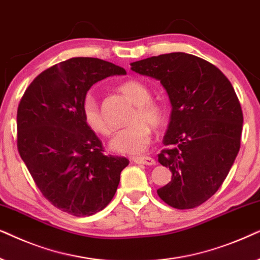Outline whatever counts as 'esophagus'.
Here are the masks:
<instances>
[{
	"instance_id": "obj_1",
	"label": "esophagus",
	"mask_w": 260,
	"mask_h": 260,
	"mask_svg": "<svg viewBox=\"0 0 260 260\" xmlns=\"http://www.w3.org/2000/svg\"><path fill=\"white\" fill-rule=\"evenodd\" d=\"M133 161L136 164H144V165H155V160L153 158L147 157V155H143V157H134Z\"/></svg>"
}]
</instances>
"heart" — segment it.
<instances>
[{"label": "heart", "mask_w": 260, "mask_h": 260, "mask_svg": "<svg viewBox=\"0 0 260 260\" xmlns=\"http://www.w3.org/2000/svg\"><path fill=\"white\" fill-rule=\"evenodd\" d=\"M120 91L137 106L131 116L129 126L119 131L113 138L110 147L122 154H138L144 152L151 143V128L158 129L165 122V110L158 102L152 101L148 88L138 81H127L120 85ZM82 116L90 131L99 136L110 134L109 127L100 109L95 96L86 95L82 102Z\"/></svg>", "instance_id": "obj_1"}]
</instances>
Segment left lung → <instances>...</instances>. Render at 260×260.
I'll return each mask as SVG.
<instances>
[{
    "label": "left lung",
    "instance_id": "1",
    "mask_svg": "<svg viewBox=\"0 0 260 260\" xmlns=\"http://www.w3.org/2000/svg\"><path fill=\"white\" fill-rule=\"evenodd\" d=\"M131 65L160 81L172 105L158 154L172 177L158 196L176 209L196 208L222 185L240 150L244 117L233 85L215 65L183 52Z\"/></svg>",
    "mask_w": 260,
    "mask_h": 260
}]
</instances>
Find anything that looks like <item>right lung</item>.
<instances>
[{"label":"right lung","mask_w":260,"mask_h":260,"mask_svg":"<svg viewBox=\"0 0 260 260\" xmlns=\"http://www.w3.org/2000/svg\"><path fill=\"white\" fill-rule=\"evenodd\" d=\"M113 75L126 70L99 58H71L38 75L17 107L20 157L45 199L74 216L106 208L129 162L106 154L82 116L88 90Z\"/></svg>","instance_id":"obj_1"}]
</instances>
